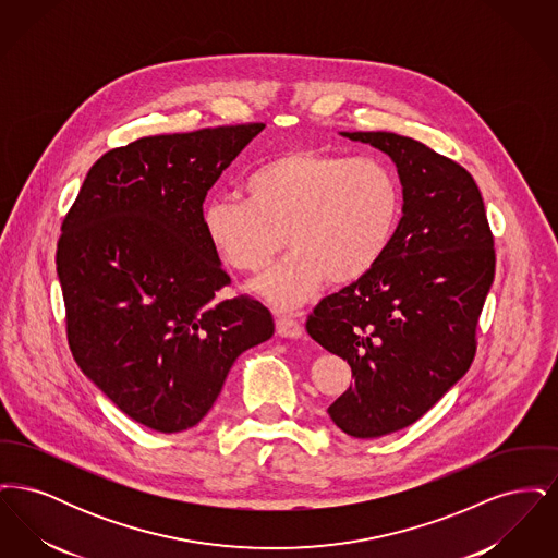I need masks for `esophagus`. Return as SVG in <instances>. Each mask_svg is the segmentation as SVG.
I'll use <instances>...</instances> for the list:
<instances>
[{
	"label": "esophagus",
	"mask_w": 558,
	"mask_h": 558,
	"mask_svg": "<svg viewBox=\"0 0 558 558\" xmlns=\"http://www.w3.org/2000/svg\"><path fill=\"white\" fill-rule=\"evenodd\" d=\"M276 330L284 339H299L303 335V326L296 319L289 318V316H278L276 318Z\"/></svg>",
	"instance_id": "obj_1"
}]
</instances>
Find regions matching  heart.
I'll return each mask as SVG.
<instances>
[{"mask_svg": "<svg viewBox=\"0 0 558 558\" xmlns=\"http://www.w3.org/2000/svg\"><path fill=\"white\" fill-rule=\"evenodd\" d=\"M244 198L215 196L201 213L203 232L221 262L262 271L282 251L292 253L255 282L280 312L303 305L319 287L366 276L398 230L401 190L396 171L376 157H345L310 148L259 162L244 178Z\"/></svg>", "mask_w": 558, "mask_h": 558, "instance_id": "1", "label": "heart"}]
</instances>
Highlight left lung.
Here are the masks:
<instances>
[{"mask_svg": "<svg viewBox=\"0 0 558 558\" xmlns=\"http://www.w3.org/2000/svg\"><path fill=\"white\" fill-rule=\"evenodd\" d=\"M341 135L389 155L403 194L383 259L307 319L310 337L347 360L355 378L328 416L347 435L372 439L416 423L471 368L496 253L464 167L398 133Z\"/></svg>", "mask_w": 558, "mask_h": 558, "instance_id": "obj_1", "label": "left lung"}]
</instances>
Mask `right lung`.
<instances>
[{"label": "right lung", "mask_w": 558, "mask_h": 558, "mask_svg": "<svg viewBox=\"0 0 558 558\" xmlns=\"http://www.w3.org/2000/svg\"><path fill=\"white\" fill-rule=\"evenodd\" d=\"M264 123L140 137L94 162L62 221L56 271L81 372L159 433L198 425L242 351L274 335L203 232L209 187Z\"/></svg>", "instance_id": "obj_1"}]
</instances>
